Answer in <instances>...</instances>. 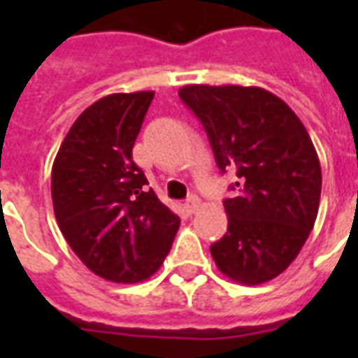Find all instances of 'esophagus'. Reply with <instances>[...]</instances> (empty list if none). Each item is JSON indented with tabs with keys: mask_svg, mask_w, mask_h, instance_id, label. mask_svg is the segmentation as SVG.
I'll return each instance as SVG.
<instances>
[{
	"mask_svg": "<svg viewBox=\"0 0 358 358\" xmlns=\"http://www.w3.org/2000/svg\"><path fill=\"white\" fill-rule=\"evenodd\" d=\"M199 208H201V201H199L196 196H189V199L184 202V210L187 213H196L199 212Z\"/></svg>",
	"mask_w": 358,
	"mask_h": 358,
	"instance_id": "1",
	"label": "esophagus"
}]
</instances>
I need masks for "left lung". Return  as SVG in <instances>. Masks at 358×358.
<instances>
[{
    "label": "left lung",
    "mask_w": 358,
    "mask_h": 358,
    "mask_svg": "<svg viewBox=\"0 0 358 358\" xmlns=\"http://www.w3.org/2000/svg\"><path fill=\"white\" fill-rule=\"evenodd\" d=\"M182 102L206 129L221 173L229 230L210 247L219 271L256 286L278 277L316 223L322 167L310 135L288 103L260 87L185 85Z\"/></svg>",
    "instance_id": "8db88e82"
}]
</instances>
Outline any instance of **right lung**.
Instances as JSON below:
<instances>
[{
	"label": "right lung",
	"instance_id": "obj_1",
	"mask_svg": "<svg viewBox=\"0 0 358 358\" xmlns=\"http://www.w3.org/2000/svg\"><path fill=\"white\" fill-rule=\"evenodd\" d=\"M152 98V91L119 92L89 106L52 167L59 229L78 258L111 282L154 275L180 227L131 157Z\"/></svg>",
	"mask_w": 358,
	"mask_h": 358
}]
</instances>
